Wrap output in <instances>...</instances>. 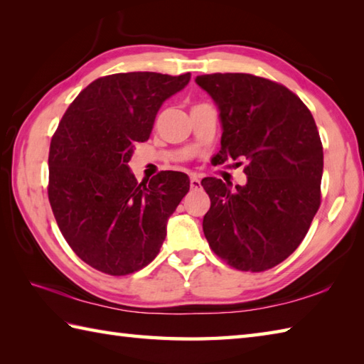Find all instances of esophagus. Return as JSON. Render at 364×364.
<instances>
[{
    "instance_id": "esophagus-1",
    "label": "esophagus",
    "mask_w": 364,
    "mask_h": 364,
    "mask_svg": "<svg viewBox=\"0 0 364 364\" xmlns=\"http://www.w3.org/2000/svg\"><path fill=\"white\" fill-rule=\"evenodd\" d=\"M191 188L192 189L200 188V178L197 175H191Z\"/></svg>"
}]
</instances>
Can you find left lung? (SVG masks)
I'll use <instances>...</instances> for the list:
<instances>
[{
	"label": "left lung",
	"instance_id": "left-lung-1",
	"mask_svg": "<svg viewBox=\"0 0 364 364\" xmlns=\"http://www.w3.org/2000/svg\"><path fill=\"white\" fill-rule=\"evenodd\" d=\"M196 82L219 109V164L249 161L244 186L202 180L211 198L205 237L235 269L267 270L297 249L319 210L323 151L318 127L296 94L266 78L213 73Z\"/></svg>",
	"mask_w": 364,
	"mask_h": 364
}]
</instances>
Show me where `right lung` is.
<instances>
[{
  "label": "right lung",
  "mask_w": 364,
  "mask_h": 364,
  "mask_svg": "<svg viewBox=\"0 0 364 364\" xmlns=\"http://www.w3.org/2000/svg\"><path fill=\"white\" fill-rule=\"evenodd\" d=\"M191 73L103 76L68 106L50 145L48 198L60 233L89 266L109 275L145 267L159 253L167 220L189 176L166 170L137 183L128 162L149 141L162 103Z\"/></svg>",
  "instance_id": "right-lung-1"
}]
</instances>
